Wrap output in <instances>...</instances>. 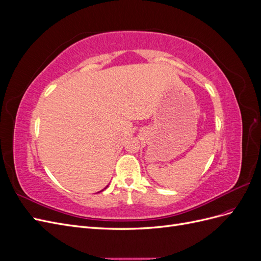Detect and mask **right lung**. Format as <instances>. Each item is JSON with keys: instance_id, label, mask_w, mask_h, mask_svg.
I'll return each mask as SVG.
<instances>
[{"instance_id": "add662e5", "label": "right lung", "mask_w": 261, "mask_h": 261, "mask_svg": "<svg viewBox=\"0 0 261 261\" xmlns=\"http://www.w3.org/2000/svg\"><path fill=\"white\" fill-rule=\"evenodd\" d=\"M107 187H108V186H107ZM107 187H106V188H107ZM106 188H105V189H106ZM102 191H103V189H102ZM102 191H101V192H102ZM99 193H100V192H99Z\"/></svg>"}]
</instances>
